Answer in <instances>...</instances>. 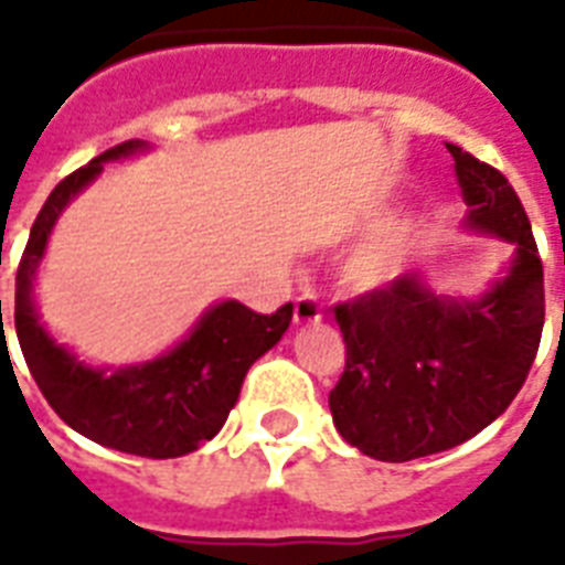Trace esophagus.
Masks as SVG:
<instances>
[{"label":"esophagus","mask_w":565,"mask_h":565,"mask_svg":"<svg viewBox=\"0 0 565 565\" xmlns=\"http://www.w3.org/2000/svg\"><path fill=\"white\" fill-rule=\"evenodd\" d=\"M292 322L296 326H317L322 322V308L313 296H299L296 299V308H292Z\"/></svg>","instance_id":"34e87169"}]
</instances>
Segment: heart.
Returning a JSON list of instances; mask_svg holds the SVG:
<instances>
[{
  "label": "heart",
  "instance_id": "1",
  "mask_svg": "<svg viewBox=\"0 0 565 565\" xmlns=\"http://www.w3.org/2000/svg\"><path fill=\"white\" fill-rule=\"evenodd\" d=\"M422 248H425V228L419 222H407L372 246L361 248L345 266V278L358 290H377L395 281L404 269H411L419 260Z\"/></svg>",
  "mask_w": 565,
  "mask_h": 565
}]
</instances>
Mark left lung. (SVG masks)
Returning <instances> with one entry per match:
<instances>
[{
    "label": "left lung",
    "instance_id": "8db88e82",
    "mask_svg": "<svg viewBox=\"0 0 565 565\" xmlns=\"http://www.w3.org/2000/svg\"><path fill=\"white\" fill-rule=\"evenodd\" d=\"M446 149L466 231L504 239L513 257L478 296H439L422 275H402L337 305L345 370L328 395L331 416L345 443L386 463L481 434L516 398L543 337V260L516 190L460 146Z\"/></svg>",
    "mask_w": 565,
    "mask_h": 565
}]
</instances>
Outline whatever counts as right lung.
I'll return each instance as SVG.
<instances>
[{
    "instance_id": "add662e5",
    "label": "right lung",
    "mask_w": 565,
    "mask_h": 565,
    "mask_svg": "<svg viewBox=\"0 0 565 565\" xmlns=\"http://www.w3.org/2000/svg\"><path fill=\"white\" fill-rule=\"evenodd\" d=\"M146 140H128L93 158L87 167L66 175L49 193L43 211L31 225L29 243L17 269L13 326L22 358L46 395L52 411L99 446L126 455L167 457L190 455L213 439L237 404L248 366L273 349L290 328L292 305L273 313H255L234 299H222L195 319L179 343L152 361L126 366H96L82 361L70 345L57 343L40 322L34 281L57 216L75 195L99 179L105 163L149 152ZM2 319V299H0Z\"/></svg>"
}]
</instances>
